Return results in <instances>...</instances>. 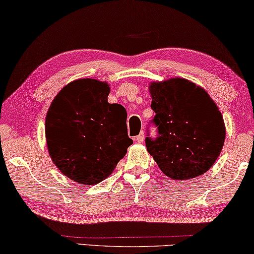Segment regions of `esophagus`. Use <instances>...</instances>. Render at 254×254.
Returning a JSON list of instances; mask_svg holds the SVG:
<instances>
[{
    "instance_id": "esophagus-1",
    "label": "esophagus",
    "mask_w": 254,
    "mask_h": 254,
    "mask_svg": "<svg viewBox=\"0 0 254 254\" xmlns=\"http://www.w3.org/2000/svg\"><path fill=\"white\" fill-rule=\"evenodd\" d=\"M135 140L138 143H143L144 142V132H140L138 136L135 137Z\"/></svg>"
}]
</instances>
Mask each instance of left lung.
<instances>
[{"label": "left lung", "instance_id": "obj_1", "mask_svg": "<svg viewBox=\"0 0 254 254\" xmlns=\"http://www.w3.org/2000/svg\"><path fill=\"white\" fill-rule=\"evenodd\" d=\"M155 138L147 151L161 171L174 180H188L211 168L225 140V125L217 106L200 86L174 77L149 85ZM148 136V135H147Z\"/></svg>", "mask_w": 254, "mask_h": 254}]
</instances>
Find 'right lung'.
<instances>
[{
    "label": "right lung",
    "instance_id": "1",
    "mask_svg": "<svg viewBox=\"0 0 254 254\" xmlns=\"http://www.w3.org/2000/svg\"><path fill=\"white\" fill-rule=\"evenodd\" d=\"M106 82L82 78L68 83L46 117L48 152L60 171L82 185H97L114 172L132 139L127 112L108 102Z\"/></svg>",
    "mask_w": 254,
    "mask_h": 254
}]
</instances>
